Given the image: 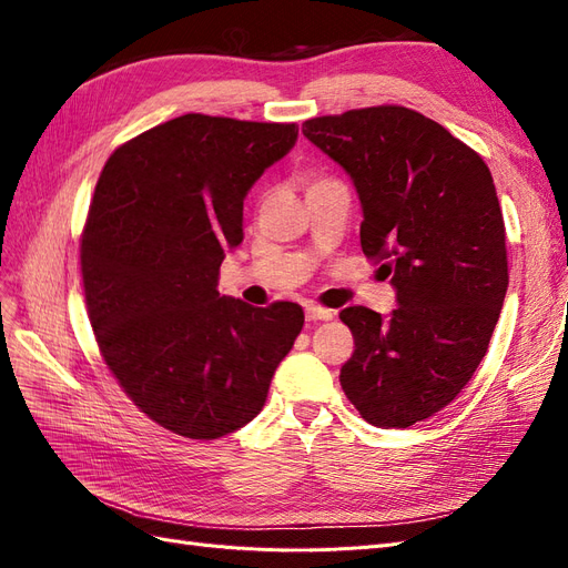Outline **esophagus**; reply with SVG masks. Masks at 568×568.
<instances>
[{"mask_svg": "<svg viewBox=\"0 0 568 568\" xmlns=\"http://www.w3.org/2000/svg\"><path fill=\"white\" fill-rule=\"evenodd\" d=\"M305 317H307V322H324V320H332L334 317V311H329V307H322V305H315V303H311V305H305Z\"/></svg>", "mask_w": 568, "mask_h": 568, "instance_id": "obj_1", "label": "esophagus"}]
</instances>
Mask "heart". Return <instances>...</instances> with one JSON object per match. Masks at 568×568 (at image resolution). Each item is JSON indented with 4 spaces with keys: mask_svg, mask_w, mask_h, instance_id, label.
I'll return each mask as SVG.
<instances>
[{
    "mask_svg": "<svg viewBox=\"0 0 568 568\" xmlns=\"http://www.w3.org/2000/svg\"><path fill=\"white\" fill-rule=\"evenodd\" d=\"M324 182H332V180L324 178V175H311V178H307V189L320 186V184H324Z\"/></svg>",
    "mask_w": 568,
    "mask_h": 568,
    "instance_id": "1",
    "label": "heart"
}]
</instances>
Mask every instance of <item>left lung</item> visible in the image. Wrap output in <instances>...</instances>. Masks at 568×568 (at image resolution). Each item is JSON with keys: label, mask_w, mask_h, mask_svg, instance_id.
<instances>
[{"label": "left lung", "mask_w": 568, "mask_h": 568, "mask_svg": "<svg viewBox=\"0 0 568 568\" xmlns=\"http://www.w3.org/2000/svg\"><path fill=\"white\" fill-rule=\"evenodd\" d=\"M303 134L353 178L363 253L398 291L388 320L341 311L355 338L341 388L365 422L407 428L457 398L500 317L509 270L493 175L436 120L395 104L311 118Z\"/></svg>", "instance_id": "8db88e82"}]
</instances>
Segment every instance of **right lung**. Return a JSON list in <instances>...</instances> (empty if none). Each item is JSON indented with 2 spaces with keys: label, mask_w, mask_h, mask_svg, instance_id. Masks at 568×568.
Returning a JSON list of instances; mask_svg holds the SVG:
<instances>
[{
  "label": "right lung",
  "mask_w": 568,
  "mask_h": 568,
  "mask_svg": "<svg viewBox=\"0 0 568 568\" xmlns=\"http://www.w3.org/2000/svg\"><path fill=\"white\" fill-rule=\"evenodd\" d=\"M296 123L186 113L120 144L80 234L94 338L118 386L178 436L213 440L263 409L303 307L220 296L244 242V196L296 144Z\"/></svg>",
  "instance_id": "obj_1"
}]
</instances>
